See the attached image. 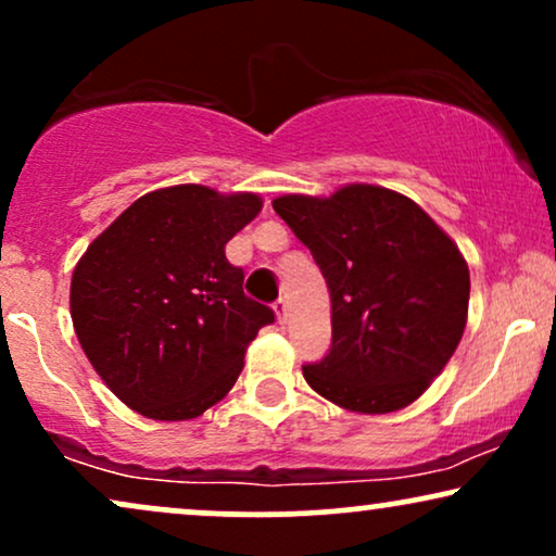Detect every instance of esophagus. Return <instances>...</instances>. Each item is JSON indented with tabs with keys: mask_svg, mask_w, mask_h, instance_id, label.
Here are the masks:
<instances>
[{
	"mask_svg": "<svg viewBox=\"0 0 556 556\" xmlns=\"http://www.w3.org/2000/svg\"><path fill=\"white\" fill-rule=\"evenodd\" d=\"M274 313H277V320L285 326L287 318H290V305H287L285 298H279L277 302H274Z\"/></svg>",
	"mask_w": 556,
	"mask_h": 556,
	"instance_id": "1",
	"label": "esophagus"
}]
</instances>
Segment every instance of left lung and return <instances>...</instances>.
<instances>
[{
	"instance_id": "left-lung-1",
	"label": "left lung",
	"mask_w": 556,
	"mask_h": 556,
	"mask_svg": "<svg viewBox=\"0 0 556 556\" xmlns=\"http://www.w3.org/2000/svg\"><path fill=\"white\" fill-rule=\"evenodd\" d=\"M311 249L330 292V339L307 384L354 413L410 405L441 375L467 326L469 269L456 243L405 194L349 185L271 202Z\"/></svg>"
}]
</instances>
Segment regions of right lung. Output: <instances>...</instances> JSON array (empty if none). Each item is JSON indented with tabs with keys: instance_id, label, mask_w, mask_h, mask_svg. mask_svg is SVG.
<instances>
[{
	"instance_id": "1",
	"label": "right lung",
	"mask_w": 556,
	"mask_h": 556,
	"mask_svg": "<svg viewBox=\"0 0 556 556\" xmlns=\"http://www.w3.org/2000/svg\"><path fill=\"white\" fill-rule=\"evenodd\" d=\"M262 197L179 185L143 194L97 236L72 277L84 354L125 405L189 420L228 395L274 311L243 294L226 243Z\"/></svg>"
}]
</instances>
